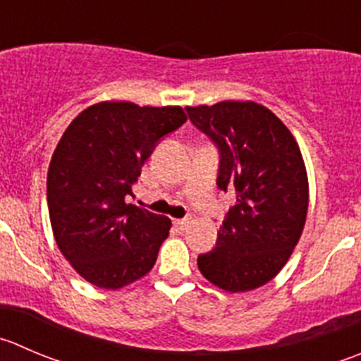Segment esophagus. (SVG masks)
I'll list each match as a JSON object with an SVG mask.
<instances>
[{
	"instance_id": "esophagus-1",
	"label": "esophagus",
	"mask_w": 361,
	"mask_h": 361,
	"mask_svg": "<svg viewBox=\"0 0 361 361\" xmlns=\"http://www.w3.org/2000/svg\"><path fill=\"white\" fill-rule=\"evenodd\" d=\"M188 224H190V219H178L174 220V227L180 231H185L188 227Z\"/></svg>"
}]
</instances>
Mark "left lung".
Masks as SVG:
<instances>
[{
    "instance_id": "left-lung-1",
    "label": "left lung",
    "mask_w": 361,
    "mask_h": 361,
    "mask_svg": "<svg viewBox=\"0 0 361 361\" xmlns=\"http://www.w3.org/2000/svg\"><path fill=\"white\" fill-rule=\"evenodd\" d=\"M187 113L219 146V188L236 190L216 247L197 257L199 271L227 293L261 288L284 268L305 226L309 178L298 142L252 100L188 106Z\"/></svg>"
}]
</instances>
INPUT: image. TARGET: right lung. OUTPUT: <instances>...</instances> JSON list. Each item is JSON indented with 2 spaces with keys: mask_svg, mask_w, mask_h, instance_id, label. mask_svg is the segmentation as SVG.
Listing matches in <instances>:
<instances>
[{
  "mask_svg": "<svg viewBox=\"0 0 361 361\" xmlns=\"http://www.w3.org/2000/svg\"><path fill=\"white\" fill-rule=\"evenodd\" d=\"M187 121L180 106L93 104L73 118L52 153L47 204L58 248L100 289H120L153 268L171 219L128 204L160 137Z\"/></svg>",
  "mask_w": 361,
  "mask_h": 361,
  "instance_id": "1",
  "label": "right lung"
}]
</instances>
